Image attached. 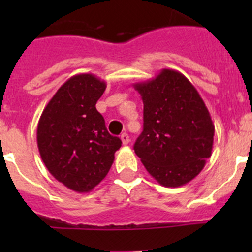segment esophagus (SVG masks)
Here are the masks:
<instances>
[{"instance_id":"obj_1","label":"esophagus","mask_w":252,"mask_h":252,"mask_svg":"<svg viewBox=\"0 0 252 252\" xmlns=\"http://www.w3.org/2000/svg\"><path fill=\"white\" fill-rule=\"evenodd\" d=\"M121 140H122V144L123 145H128L129 141H130V139H129V135L126 133H123L121 135Z\"/></svg>"}]
</instances>
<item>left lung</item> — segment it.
<instances>
[{
    "mask_svg": "<svg viewBox=\"0 0 252 252\" xmlns=\"http://www.w3.org/2000/svg\"><path fill=\"white\" fill-rule=\"evenodd\" d=\"M133 86L144 103V130L134 151L161 185H185L204 169L212 154L215 124L204 100L173 69H162L151 80Z\"/></svg>",
    "mask_w": 252,
    "mask_h": 252,
    "instance_id": "left-lung-1",
    "label": "left lung"
}]
</instances>
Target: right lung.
<instances>
[{
	"label": "right lung",
	"instance_id": "obj_1",
	"mask_svg": "<svg viewBox=\"0 0 252 252\" xmlns=\"http://www.w3.org/2000/svg\"><path fill=\"white\" fill-rule=\"evenodd\" d=\"M106 83L90 73L73 75L53 95L37 124V147L51 174L77 192L103 179L122 146L112 136L96 102Z\"/></svg>",
	"mask_w": 252,
	"mask_h": 252
}]
</instances>
